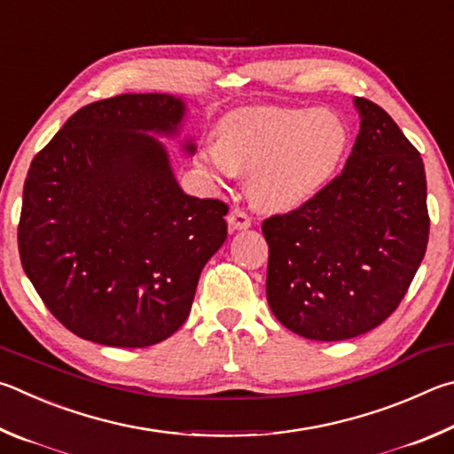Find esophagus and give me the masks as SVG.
I'll use <instances>...</instances> for the list:
<instances>
[{
  "mask_svg": "<svg viewBox=\"0 0 454 454\" xmlns=\"http://www.w3.org/2000/svg\"><path fill=\"white\" fill-rule=\"evenodd\" d=\"M227 223L229 227L235 229V231H243V229H249L251 227V217L243 209H231V213L227 215Z\"/></svg>",
  "mask_w": 454,
  "mask_h": 454,
  "instance_id": "1",
  "label": "esophagus"
}]
</instances>
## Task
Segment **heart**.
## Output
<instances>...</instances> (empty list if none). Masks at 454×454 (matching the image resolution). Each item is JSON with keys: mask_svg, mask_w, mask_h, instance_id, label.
I'll return each instance as SVG.
<instances>
[{"mask_svg": "<svg viewBox=\"0 0 454 454\" xmlns=\"http://www.w3.org/2000/svg\"><path fill=\"white\" fill-rule=\"evenodd\" d=\"M351 133L329 109L253 107L227 115L217 145L199 163L223 179L249 175L251 197L275 211H295L327 189L348 151Z\"/></svg>", "mask_w": 454, "mask_h": 454, "instance_id": "1", "label": "heart"}]
</instances>
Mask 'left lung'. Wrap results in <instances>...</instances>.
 <instances>
[{
    "instance_id": "8db88e82",
    "label": "left lung",
    "mask_w": 454,
    "mask_h": 454,
    "mask_svg": "<svg viewBox=\"0 0 454 454\" xmlns=\"http://www.w3.org/2000/svg\"><path fill=\"white\" fill-rule=\"evenodd\" d=\"M361 117L343 173L301 209L263 221L267 301L289 331L345 340L379 327L407 293L428 241L419 151L377 103Z\"/></svg>"
}]
</instances>
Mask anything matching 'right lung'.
Wrapping results in <instances>:
<instances>
[{
  "label": "right lung",
  "mask_w": 454,
  "mask_h": 454,
  "mask_svg": "<svg viewBox=\"0 0 454 454\" xmlns=\"http://www.w3.org/2000/svg\"><path fill=\"white\" fill-rule=\"evenodd\" d=\"M187 103L125 93L71 115L31 161L18 229L23 271L55 319L107 347H151L187 321L199 277L227 239V205L187 195L159 137Z\"/></svg>",
  "instance_id": "right-lung-1"
}]
</instances>
